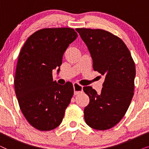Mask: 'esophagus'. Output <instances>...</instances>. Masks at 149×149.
<instances>
[{
	"label": "esophagus",
	"instance_id": "1",
	"mask_svg": "<svg viewBox=\"0 0 149 149\" xmlns=\"http://www.w3.org/2000/svg\"><path fill=\"white\" fill-rule=\"evenodd\" d=\"M73 87H74V95L79 94V93H80L83 91V86L78 84V83H74L73 84Z\"/></svg>",
	"mask_w": 149,
	"mask_h": 149
}]
</instances>
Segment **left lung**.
<instances>
[{
  "label": "left lung",
  "mask_w": 149,
  "mask_h": 149,
  "mask_svg": "<svg viewBox=\"0 0 149 149\" xmlns=\"http://www.w3.org/2000/svg\"><path fill=\"white\" fill-rule=\"evenodd\" d=\"M93 60V68L104 75L101 93L90 86L83 87L89 97L84 109L85 123L93 129L114 127L127 112L134 95L136 67L124 42L101 29L77 28Z\"/></svg>",
  "instance_id": "1"
}]
</instances>
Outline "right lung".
Returning <instances> with one entry per match:
<instances>
[{
    "label": "right lung",
    "mask_w": 149,
    "mask_h": 149,
    "mask_svg": "<svg viewBox=\"0 0 149 149\" xmlns=\"http://www.w3.org/2000/svg\"><path fill=\"white\" fill-rule=\"evenodd\" d=\"M70 28H44L30 36L20 51L14 85L20 109L32 127L49 131L62 123L74 88L53 81L52 71L77 37Z\"/></svg>",
    "instance_id": "add662e5"
}]
</instances>
